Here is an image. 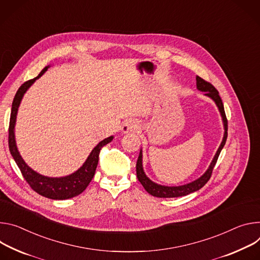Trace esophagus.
I'll return each instance as SVG.
<instances>
[{
    "label": "esophagus",
    "mask_w": 260,
    "mask_h": 260,
    "mask_svg": "<svg viewBox=\"0 0 260 260\" xmlns=\"http://www.w3.org/2000/svg\"><path fill=\"white\" fill-rule=\"evenodd\" d=\"M138 130V124L134 120H127L122 125V132L128 133V132H135Z\"/></svg>",
    "instance_id": "obj_1"
}]
</instances>
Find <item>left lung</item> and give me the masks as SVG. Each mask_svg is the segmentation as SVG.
<instances>
[{
  "label": "left lung",
  "mask_w": 260,
  "mask_h": 260,
  "mask_svg": "<svg viewBox=\"0 0 260 260\" xmlns=\"http://www.w3.org/2000/svg\"><path fill=\"white\" fill-rule=\"evenodd\" d=\"M196 85H197V89L201 92H206V95L211 97L217 104L221 115H222V119H223V123H224V137L223 140L221 142V145L209 167V169L205 172L204 176H201L199 179H197L196 181L189 183L187 185H183V186H179V187H167V186H161L158 184H155L154 182H152L147 176L145 172H143L142 169V153L140 151L138 159H137V163H136V175H137V179L140 182V184L143 186V188L146 189V191L148 193H150L151 195L155 196V197H161V198H171V197H180V196H185L188 195L192 192H195L197 190H199L200 188H203L211 179L212 177V172L213 169L217 163L218 157L221 153V150L223 149L226 139H227V119H226V114H225V110H224V106L221 100V97L219 96V92L216 90L215 86L205 80L204 78H201L199 76H196Z\"/></svg>",
  "instance_id": "left-lung-1"
}]
</instances>
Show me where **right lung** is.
Listing matches in <instances>:
<instances>
[{"label":"right lung","instance_id":"1","mask_svg":"<svg viewBox=\"0 0 260 260\" xmlns=\"http://www.w3.org/2000/svg\"><path fill=\"white\" fill-rule=\"evenodd\" d=\"M48 67H45L40 74L33 78L25 81L22 83L18 91L16 92L13 102H12V108H11V114H10V122H9V136H8V143H9V150L10 153L15 160L18 168L20 169V172L22 177L24 178L25 182L30 185V187L37 192L39 195L50 198V199H57L63 200L72 198L74 196L79 195L81 192L85 190L88 187L90 182L92 181L95 171L98 165L99 160V154L101 149L106 146L108 142L112 140V136L105 138L104 140L100 141L98 145L94 148V150L91 152L90 156L86 159V161L83 163V165L75 171L74 174L64 177V178H48L39 175L38 172L34 171L32 168L28 167L25 162L22 160L21 156L19 155L16 143H15V137H14V126L16 121V114L17 109L19 106V103L22 99L23 94L26 92V90L30 88L32 83L39 78L43 73L47 70Z\"/></svg>","mask_w":260,"mask_h":260}]
</instances>
